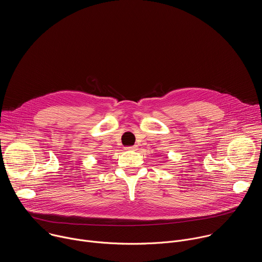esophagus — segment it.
Here are the masks:
<instances>
[{"instance_id": "34e87169", "label": "esophagus", "mask_w": 262, "mask_h": 262, "mask_svg": "<svg viewBox=\"0 0 262 262\" xmlns=\"http://www.w3.org/2000/svg\"><path fill=\"white\" fill-rule=\"evenodd\" d=\"M137 147L136 146H128V147H125V150H135Z\"/></svg>"}]
</instances>
